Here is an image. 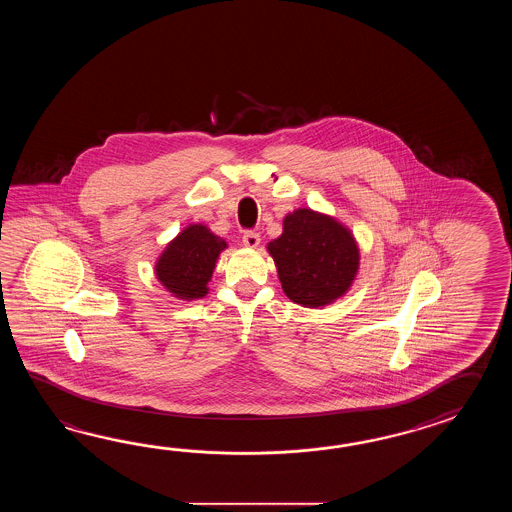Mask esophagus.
Masks as SVG:
<instances>
[{
  "label": "esophagus",
  "mask_w": 512,
  "mask_h": 512,
  "mask_svg": "<svg viewBox=\"0 0 512 512\" xmlns=\"http://www.w3.org/2000/svg\"><path fill=\"white\" fill-rule=\"evenodd\" d=\"M260 234L258 232H254V230H249V232H245L243 234V245L245 247H249V249H256L258 245H260Z\"/></svg>",
  "instance_id": "obj_1"
}]
</instances>
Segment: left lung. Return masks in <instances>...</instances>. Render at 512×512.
<instances>
[{"instance_id": "8db88e82", "label": "left lung", "mask_w": 512, "mask_h": 512, "mask_svg": "<svg viewBox=\"0 0 512 512\" xmlns=\"http://www.w3.org/2000/svg\"><path fill=\"white\" fill-rule=\"evenodd\" d=\"M283 293L294 304L324 307L348 293L359 272L353 234L337 219L296 208L283 219L280 238L267 245Z\"/></svg>"}]
</instances>
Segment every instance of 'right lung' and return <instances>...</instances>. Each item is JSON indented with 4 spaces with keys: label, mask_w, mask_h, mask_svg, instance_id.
I'll return each instance as SVG.
<instances>
[{
    "label": "right lung",
    "mask_w": 512,
    "mask_h": 512,
    "mask_svg": "<svg viewBox=\"0 0 512 512\" xmlns=\"http://www.w3.org/2000/svg\"><path fill=\"white\" fill-rule=\"evenodd\" d=\"M227 241L197 223L188 225L166 245L155 263V276L179 300H197L208 293V282Z\"/></svg>",
    "instance_id": "obj_1"
}]
</instances>
